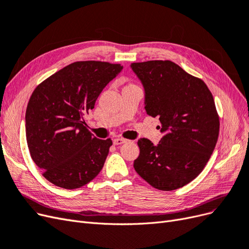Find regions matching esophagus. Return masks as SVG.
I'll return each mask as SVG.
<instances>
[{
    "mask_svg": "<svg viewBox=\"0 0 249 249\" xmlns=\"http://www.w3.org/2000/svg\"><path fill=\"white\" fill-rule=\"evenodd\" d=\"M113 142H114V145H116V146H119V145H123V143L127 142V140H125V139H120V138H118V139H115Z\"/></svg>",
    "mask_w": 249,
    "mask_h": 249,
    "instance_id": "1",
    "label": "esophagus"
}]
</instances>
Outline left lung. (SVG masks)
Returning <instances> with one entry per match:
<instances>
[{"mask_svg": "<svg viewBox=\"0 0 249 249\" xmlns=\"http://www.w3.org/2000/svg\"><path fill=\"white\" fill-rule=\"evenodd\" d=\"M145 92L146 113L158 118L163 138L140 139L135 172L151 186L170 191L200 174L216 146L219 118L206 84L172 61L132 63Z\"/></svg>", "mask_w": 249, "mask_h": 249, "instance_id": "1", "label": "left lung"}]
</instances>
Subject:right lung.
<instances>
[{"label":"right lung","instance_id":"add662e5","mask_svg":"<svg viewBox=\"0 0 249 249\" xmlns=\"http://www.w3.org/2000/svg\"><path fill=\"white\" fill-rule=\"evenodd\" d=\"M122 69L120 64L75 62L32 94L26 111L28 147L45 179L55 186L79 188L102 170L113 142L95 138L85 117Z\"/></svg>","mask_w":249,"mask_h":249}]
</instances>
